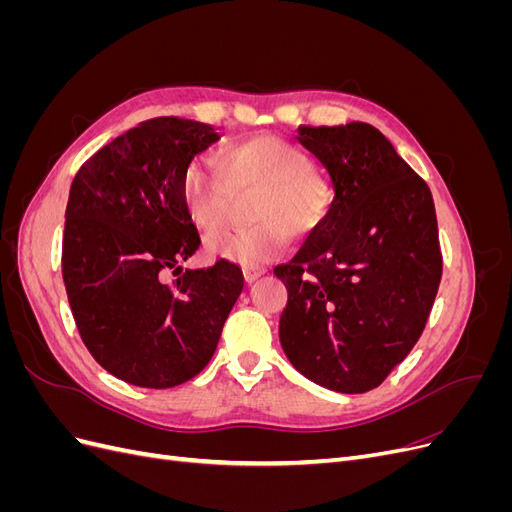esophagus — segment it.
Returning <instances> with one entry per match:
<instances>
[{"label":"esophagus","mask_w":512,"mask_h":512,"mask_svg":"<svg viewBox=\"0 0 512 512\" xmlns=\"http://www.w3.org/2000/svg\"><path fill=\"white\" fill-rule=\"evenodd\" d=\"M267 273V269H262V267H256V269H245L243 271V277H245V282L247 284H254L260 275H265Z\"/></svg>","instance_id":"34e87169"}]
</instances>
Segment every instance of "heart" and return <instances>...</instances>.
I'll list each match as a JSON object with an SVG mask.
<instances>
[{"label":"heart","mask_w":512,"mask_h":512,"mask_svg":"<svg viewBox=\"0 0 512 512\" xmlns=\"http://www.w3.org/2000/svg\"><path fill=\"white\" fill-rule=\"evenodd\" d=\"M259 192L251 208L256 229L207 243L209 254L243 267L280 256L294 235H307L329 211V194L301 151L273 136H256L215 160L192 164L183 179V207L205 239L229 223L234 194Z\"/></svg>","instance_id":"b5f03b06"}]
</instances>
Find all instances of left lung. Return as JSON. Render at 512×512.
<instances>
[{"mask_svg":"<svg viewBox=\"0 0 512 512\" xmlns=\"http://www.w3.org/2000/svg\"><path fill=\"white\" fill-rule=\"evenodd\" d=\"M333 200L275 275L288 288L280 342L292 367L335 393L376 389L421 337L442 277L427 183L363 121L297 130Z\"/></svg>","mask_w":512,"mask_h":512,"instance_id":"1","label":"left lung"}]
</instances>
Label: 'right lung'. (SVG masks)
I'll return each mask as SVG.
<instances>
[{
    "label": "right lung",
    "mask_w": 512,
    "mask_h": 512,
    "mask_svg": "<svg viewBox=\"0 0 512 512\" xmlns=\"http://www.w3.org/2000/svg\"><path fill=\"white\" fill-rule=\"evenodd\" d=\"M218 141L207 123L149 119L104 145L72 181L61 250L72 316L108 374L143 389L203 371L243 290L228 260L181 267L200 245L183 179Z\"/></svg>",
    "instance_id": "right-lung-1"
}]
</instances>
